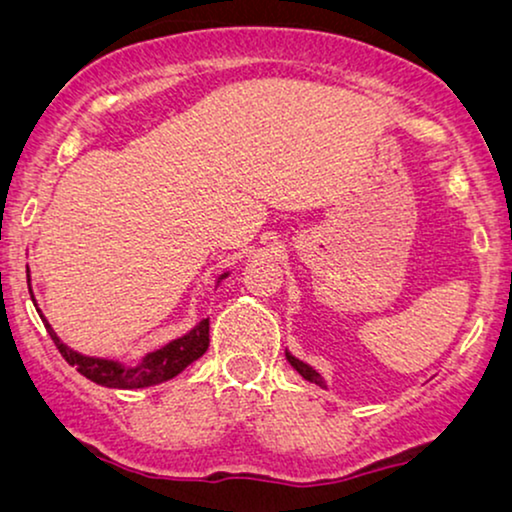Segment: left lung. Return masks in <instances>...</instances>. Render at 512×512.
Returning <instances> with one entry per match:
<instances>
[{
  "mask_svg": "<svg viewBox=\"0 0 512 512\" xmlns=\"http://www.w3.org/2000/svg\"><path fill=\"white\" fill-rule=\"evenodd\" d=\"M286 359H289V363H291V366H293V368H296V370H298V373L305 377V380H310V382H314V384H319V387H326V382H324V380H321V375L317 373V370H312L310 366H307V363H303V361H298V359H296V356H291L289 352H286Z\"/></svg>",
  "mask_w": 512,
  "mask_h": 512,
  "instance_id": "left-lung-1",
  "label": "left lung"
}]
</instances>
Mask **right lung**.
I'll list each match as a JSON object with an SVG mask.
<instances>
[{
  "instance_id": "add662e5",
  "label": "right lung",
  "mask_w": 512,
  "mask_h": 512,
  "mask_svg": "<svg viewBox=\"0 0 512 512\" xmlns=\"http://www.w3.org/2000/svg\"><path fill=\"white\" fill-rule=\"evenodd\" d=\"M226 275H221V279ZM44 324L51 333V338L58 347L69 366H74L83 377L93 380L102 387L111 389H139V387H151V384L165 382L170 377L179 375L186 366H191L195 359H200L209 347V319H202L193 331H188L181 338L167 342L165 347L156 349V352L146 354V359L135 368H125L123 363L109 361V359H93V356H83L67 345H62L58 335L53 333V328Z\"/></svg>"
}]
</instances>
